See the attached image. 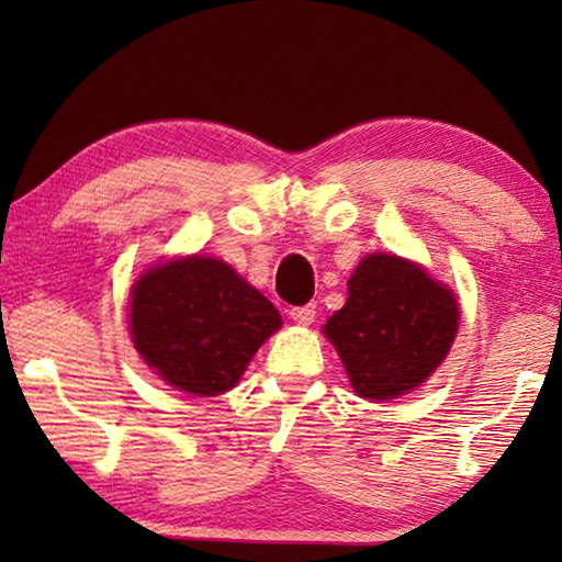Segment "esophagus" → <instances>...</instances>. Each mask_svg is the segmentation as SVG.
<instances>
[{"mask_svg":"<svg viewBox=\"0 0 562 562\" xmlns=\"http://www.w3.org/2000/svg\"><path fill=\"white\" fill-rule=\"evenodd\" d=\"M290 319L297 322V325L307 327L315 322V304H300V307H290Z\"/></svg>","mask_w":562,"mask_h":562,"instance_id":"1","label":"esophagus"}]
</instances>
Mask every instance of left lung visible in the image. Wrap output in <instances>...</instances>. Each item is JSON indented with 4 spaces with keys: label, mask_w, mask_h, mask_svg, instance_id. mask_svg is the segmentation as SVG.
Instances as JSON below:
<instances>
[{
    "label": "left lung",
    "mask_w": 562,
    "mask_h": 562,
    "mask_svg": "<svg viewBox=\"0 0 562 562\" xmlns=\"http://www.w3.org/2000/svg\"><path fill=\"white\" fill-rule=\"evenodd\" d=\"M345 307L325 335L361 398L386 402L414 392L449 355L459 331V302L422 265L372 252L349 278Z\"/></svg>",
    "instance_id": "left-lung-1"
}]
</instances>
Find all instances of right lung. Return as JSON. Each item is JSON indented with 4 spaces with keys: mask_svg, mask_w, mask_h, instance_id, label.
Here are the masks:
<instances>
[{
    "mask_svg": "<svg viewBox=\"0 0 562 562\" xmlns=\"http://www.w3.org/2000/svg\"><path fill=\"white\" fill-rule=\"evenodd\" d=\"M280 327L268 297L203 255L156 265L131 292L133 347L166 384L193 396L233 389Z\"/></svg>",
    "mask_w": 562,
    "mask_h": 562,
    "instance_id": "1",
    "label": "right lung"
}]
</instances>
